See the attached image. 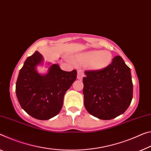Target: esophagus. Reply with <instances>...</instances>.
<instances>
[{
	"mask_svg": "<svg viewBox=\"0 0 151 151\" xmlns=\"http://www.w3.org/2000/svg\"><path fill=\"white\" fill-rule=\"evenodd\" d=\"M83 76H84V73H83V71L81 70V69H79L78 71V76H77V78L78 80H82V78L83 77Z\"/></svg>",
	"mask_w": 151,
	"mask_h": 151,
	"instance_id": "esophagus-1",
	"label": "esophagus"
}]
</instances>
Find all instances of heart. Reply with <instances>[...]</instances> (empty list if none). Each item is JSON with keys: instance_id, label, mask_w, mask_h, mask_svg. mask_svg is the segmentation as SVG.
<instances>
[{"instance_id": "heart-1", "label": "heart", "mask_w": 151, "mask_h": 151, "mask_svg": "<svg viewBox=\"0 0 151 151\" xmlns=\"http://www.w3.org/2000/svg\"><path fill=\"white\" fill-rule=\"evenodd\" d=\"M78 61L83 65L89 64L93 70L100 71L109 65L112 61V55L109 51L91 50L80 55Z\"/></svg>"}]
</instances>
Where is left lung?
<instances>
[{
	"instance_id": "obj_1",
	"label": "left lung",
	"mask_w": 151,
	"mask_h": 151,
	"mask_svg": "<svg viewBox=\"0 0 151 151\" xmlns=\"http://www.w3.org/2000/svg\"><path fill=\"white\" fill-rule=\"evenodd\" d=\"M83 78L84 106L90 114L109 120L127 110L133 97L130 69L120 56L100 71H85Z\"/></svg>"
}]
</instances>
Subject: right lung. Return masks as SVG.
<instances>
[{
  "mask_svg": "<svg viewBox=\"0 0 151 151\" xmlns=\"http://www.w3.org/2000/svg\"><path fill=\"white\" fill-rule=\"evenodd\" d=\"M43 57L36 51L27 58L16 82V95L22 108L27 114L40 120L55 117L61 110L63 97L77 78V71H65L52 64L48 73L41 75L36 66Z\"/></svg>",
  "mask_w": 151,
  "mask_h": 151,
  "instance_id": "1",
  "label": "right lung"
}]
</instances>
